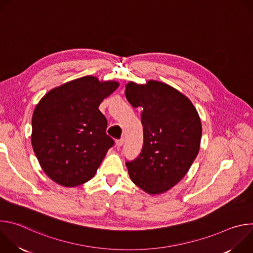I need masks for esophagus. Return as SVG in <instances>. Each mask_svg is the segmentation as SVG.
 Returning a JSON list of instances; mask_svg holds the SVG:
<instances>
[{"instance_id":"1","label":"esophagus","mask_w":253,"mask_h":253,"mask_svg":"<svg viewBox=\"0 0 253 253\" xmlns=\"http://www.w3.org/2000/svg\"><path fill=\"white\" fill-rule=\"evenodd\" d=\"M124 138H121V139H118V140H116V146L117 147H121L123 144H124Z\"/></svg>"}]
</instances>
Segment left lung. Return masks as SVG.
I'll list each match as a JSON object with an SVG mask.
<instances>
[{
    "label": "left lung",
    "mask_w": 253,
    "mask_h": 253,
    "mask_svg": "<svg viewBox=\"0 0 253 253\" xmlns=\"http://www.w3.org/2000/svg\"><path fill=\"white\" fill-rule=\"evenodd\" d=\"M125 87L128 102L143 109V147L135 160L126 162L129 176L148 194L164 193L186 175L199 152L198 112L184 94L166 83L130 81Z\"/></svg>",
    "instance_id": "obj_1"
}]
</instances>
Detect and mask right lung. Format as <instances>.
I'll return each mask as SVG.
<instances>
[{
    "label": "right lung",
    "instance_id": "right-lung-1",
    "mask_svg": "<svg viewBox=\"0 0 253 253\" xmlns=\"http://www.w3.org/2000/svg\"><path fill=\"white\" fill-rule=\"evenodd\" d=\"M117 81L85 76L50 90L36 106L31 141L40 166L54 182L75 187L94 177L114 144L99 105Z\"/></svg>",
    "mask_w": 253,
    "mask_h": 253
}]
</instances>
